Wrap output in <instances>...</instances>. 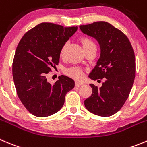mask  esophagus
I'll return each instance as SVG.
<instances>
[{
  "instance_id": "1",
  "label": "esophagus",
  "mask_w": 147,
  "mask_h": 147,
  "mask_svg": "<svg viewBox=\"0 0 147 147\" xmlns=\"http://www.w3.org/2000/svg\"><path fill=\"white\" fill-rule=\"evenodd\" d=\"M84 84L85 83L82 81H78V80L75 81V86H77V87H79V86H83Z\"/></svg>"
}]
</instances>
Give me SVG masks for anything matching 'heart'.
<instances>
[{"label":"heart","instance_id":"obj_1","mask_svg":"<svg viewBox=\"0 0 147 147\" xmlns=\"http://www.w3.org/2000/svg\"><path fill=\"white\" fill-rule=\"evenodd\" d=\"M80 41H81V43L83 45V47L84 49V50H87V49H90V48H96L94 41L91 39H90L89 38H87V37H83V38H82L80 39ZM66 48H67V43L63 45V46L61 47V51H60V56L61 57L64 56ZM65 73L67 75H69V76L72 77L73 78H75V79H80V78H81L83 77V69H80V68H78V67H70V68H68V69H65Z\"/></svg>","mask_w":147,"mask_h":147}]
</instances>
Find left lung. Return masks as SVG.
<instances>
[{
	"mask_svg": "<svg viewBox=\"0 0 147 147\" xmlns=\"http://www.w3.org/2000/svg\"><path fill=\"white\" fill-rule=\"evenodd\" d=\"M80 28L96 38L101 48L99 59L89 77L104 80L100 88L90 84L92 94L85 100V107L94 115L109 117L117 113L129 96L136 75L134 49L127 37L107 22L80 25Z\"/></svg>",
	"mask_w": 147,
	"mask_h": 147,
	"instance_id": "1",
	"label": "left lung"
}]
</instances>
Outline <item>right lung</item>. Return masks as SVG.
I'll use <instances>...</instances> for the list:
<instances>
[{"label": "right lung", "instance_id": "add662e5", "mask_svg": "<svg viewBox=\"0 0 147 147\" xmlns=\"http://www.w3.org/2000/svg\"><path fill=\"white\" fill-rule=\"evenodd\" d=\"M77 30L78 27L42 22L26 32L18 44L12 64L16 94L36 117H47L59 111L67 93L75 87L74 80L65 75L53 84L46 76L58 65L61 47Z\"/></svg>", "mask_w": 147, "mask_h": 147}]
</instances>
